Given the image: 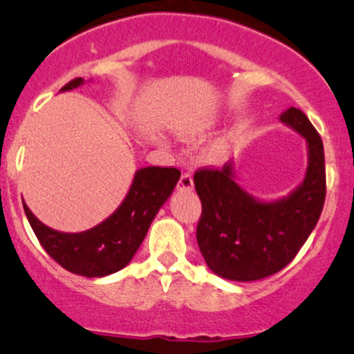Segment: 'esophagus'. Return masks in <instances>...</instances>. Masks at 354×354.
<instances>
[{"mask_svg": "<svg viewBox=\"0 0 354 354\" xmlns=\"http://www.w3.org/2000/svg\"><path fill=\"white\" fill-rule=\"evenodd\" d=\"M194 188V183H193V176L189 173H183L180 181H178V189L183 191H191Z\"/></svg>", "mask_w": 354, "mask_h": 354, "instance_id": "obj_1", "label": "esophagus"}]
</instances>
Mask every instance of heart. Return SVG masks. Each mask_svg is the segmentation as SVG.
I'll return each mask as SVG.
<instances>
[{
  "mask_svg": "<svg viewBox=\"0 0 354 354\" xmlns=\"http://www.w3.org/2000/svg\"><path fill=\"white\" fill-rule=\"evenodd\" d=\"M225 149H226V141L225 140H219L214 145L209 146L208 151H206V154H208L209 160H218V158L221 156L223 153H225Z\"/></svg>",
  "mask_w": 354,
  "mask_h": 354,
  "instance_id": "obj_1",
  "label": "heart"
}]
</instances>
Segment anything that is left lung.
<instances>
[{
  "mask_svg": "<svg viewBox=\"0 0 354 354\" xmlns=\"http://www.w3.org/2000/svg\"><path fill=\"white\" fill-rule=\"evenodd\" d=\"M308 143L310 163L301 185L288 198L263 203L233 180L231 163L200 168L194 188L201 200L196 239L213 273L233 281H256L281 271L318 223L326 196L323 141L301 109L279 116Z\"/></svg>",
  "mask_w": 354,
  "mask_h": 354,
  "instance_id": "obj_1",
  "label": "left lung"
}]
</instances>
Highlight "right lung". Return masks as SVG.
Listing matches in <instances>:
<instances>
[{"label": "right lung", "mask_w": 354, "mask_h": 354, "mask_svg": "<svg viewBox=\"0 0 354 354\" xmlns=\"http://www.w3.org/2000/svg\"><path fill=\"white\" fill-rule=\"evenodd\" d=\"M80 84H83V78H75L61 91L78 88ZM180 176L178 168L148 166L138 169L120 208L101 225L83 233H59L48 228L24 201L23 208L36 238L58 265L86 278H101L116 273L131 261Z\"/></svg>", "instance_id": "1"}]
</instances>
